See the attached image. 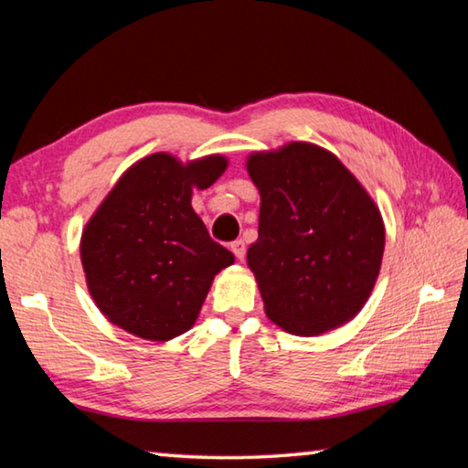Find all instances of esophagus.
I'll return each instance as SVG.
<instances>
[{
    "label": "esophagus",
    "instance_id": "34e87169",
    "mask_svg": "<svg viewBox=\"0 0 468 468\" xmlns=\"http://www.w3.org/2000/svg\"><path fill=\"white\" fill-rule=\"evenodd\" d=\"M231 251L235 253L237 260H243V256H245V243H243L241 239L233 241V243H231Z\"/></svg>",
    "mask_w": 468,
    "mask_h": 468
}]
</instances>
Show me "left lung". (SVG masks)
I'll list each match as a JSON object with an SVG mask.
<instances>
[{
    "instance_id": "8db88e82",
    "label": "left lung",
    "mask_w": 468,
    "mask_h": 468,
    "mask_svg": "<svg viewBox=\"0 0 468 468\" xmlns=\"http://www.w3.org/2000/svg\"><path fill=\"white\" fill-rule=\"evenodd\" d=\"M248 173L262 200L248 264L268 318L299 336L355 318L384 253L369 194L335 154L307 142L251 154Z\"/></svg>"
}]
</instances>
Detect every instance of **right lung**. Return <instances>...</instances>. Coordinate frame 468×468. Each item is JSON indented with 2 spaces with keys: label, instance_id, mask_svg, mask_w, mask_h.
<instances>
[{
  "label": "right lung",
  "instance_id": "obj_1",
  "mask_svg": "<svg viewBox=\"0 0 468 468\" xmlns=\"http://www.w3.org/2000/svg\"><path fill=\"white\" fill-rule=\"evenodd\" d=\"M227 158L181 165L156 153L123 173L80 243L89 291L109 322L146 340L194 326L215 274L235 262L192 208V189L223 176Z\"/></svg>",
  "mask_w": 468,
  "mask_h": 468
}]
</instances>
